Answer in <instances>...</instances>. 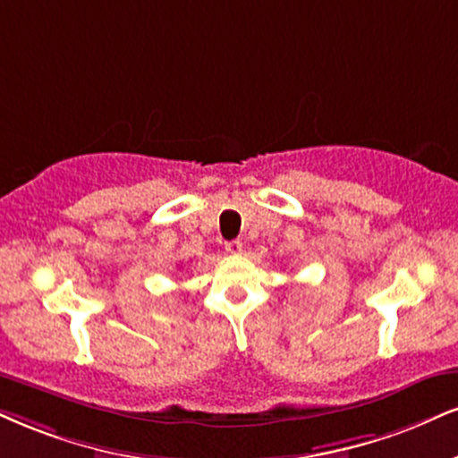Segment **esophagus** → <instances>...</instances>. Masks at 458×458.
<instances>
[{
    "label": "esophagus",
    "mask_w": 458,
    "mask_h": 458,
    "mask_svg": "<svg viewBox=\"0 0 458 458\" xmlns=\"http://www.w3.org/2000/svg\"><path fill=\"white\" fill-rule=\"evenodd\" d=\"M225 250H227L229 255H240V252H242V242L240 240L227 242V244H225Z\"/></svg>",
    "instance_id": "esophagus-1"
}]
</instances>
